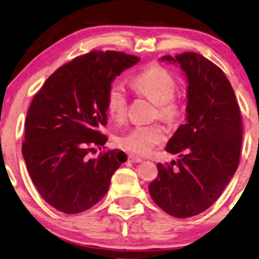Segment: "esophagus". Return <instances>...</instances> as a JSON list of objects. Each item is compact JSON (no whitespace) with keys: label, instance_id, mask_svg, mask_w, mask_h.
Returning <instances> with one entry per match:
<instances>
[{"label":"esophagus","instance_id":"34e87169","mask_svg":"<svg viewBox=\"0 0 259 259\" xmlns=\"http://www.w3.org/2000/svg\"><path fill=\"white\" fill-rule=\"evenodd\" d=\"M128 161H129V162H134V163H135V162H142V159L136 157V155H134V154H129Z\"/></svg>","mask_w":259,"mask_h":259}]
</instances>
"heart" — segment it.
Wrapping results in <instances>:
<instances>
[{"mask_svg":"<svg viewBox=\"0 0 259 259\" xmlns=\"http://www.w3.org/2000/svg\"><path fill=\"white\" fill-rule=\"evenodd\" d=\"M134 91L157 106V116L167 123L178 122L182 116V101L175 96L178 81L161 65L153 64L139 72L131 80ZM128 96L120 81L110 84L106 96V108L115 121L124 120ZM166 129L160 123L136 125L117 138V144L134 155H146L166 139Z\"/></svg>","mask_w":259,"mask_h":259,"instance_id":"b5f03b06","label":"heart"}]
</instances>
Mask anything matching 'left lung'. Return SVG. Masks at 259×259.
Wrapping results in <instances>:
<instances>
[{"label":"left lung","mask_w":259,"mask_h":259,"mask_svg":"<svg viewBox=\"0 0 259 259\" xmlns=\"http://www.w3.org/2000/svg\"><path fill=\"white\" fill-rule=\"evenodd\" d=\"M161 60L179 63L186 72L187 122L166 146L180 159L158 163L150 195L168 214L189 218L207 210L235 174L243 123L234 90L218 65L194 52Z\"/></svg>","instance_id":"left-lung-1"}]
</instances>
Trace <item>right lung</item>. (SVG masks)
I'll use <instances>...</instances> for the list:
<instances>
[{
	"label": "right lung",
	"instance_id": "obj_1",
	"mask_svg": "<svg viewBox=\"0 0 259 259\" xmlns=\"http://www.w3.org/2000/svg\"><path fill=\"white\" fill-rule=\"evenodd\" d=\"M139 57L115 51L77 56L48 77L30 105L22 152L32 182L46 202L67 214L92 207L108 191L126 155L106 150V96L114 78Z\"/></svg>",
	"mask_w": 259,
	"mask_h": 259
}]
</instances>
